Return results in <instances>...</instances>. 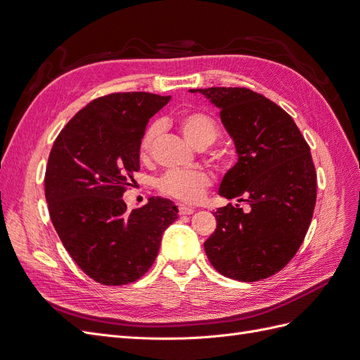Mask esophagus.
<instances>
[{
    "instance_id": "1",
    "label": "esophagus",
    "mask_w": 360,
    "mask_h": 360,
    "mask_svg": "<svg viewBox=\"0 0 360 360\" xmlns=\"http://www.w3.org/2000/svg\"><path fill=\"white\" fill-rule=\"evenodd\" d=\"M179 212H180V214H192L195 212V209H193V207H191V205L180 204L179 205Z\"/></svg>"
}]
</instances>
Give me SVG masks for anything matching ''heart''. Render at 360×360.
<instances>
[{
    "instance_id": "heart-1",
    "label": "heart",
    "mask_w": 360,
    "mask_h": 360,
    "mask_svg": "<svg viewBox=\"0 0 360 360\" xmlns=\"http://www.w3.org/2000/svg\"><path fill=\"white\" fill-rule=\"evenodd\" d=\"M179 126L189 143L198 148L212 146L219 135V129H217L214 120L209 114L200 111L184 112L179 118ZM158 132L159 124L153 123L144 130L143 136H141L138 151L139 158L143 160L148 159ZM212 174L205 169H174L165 172L159 179L158 189L165 197L184 202H197L204 197L205 191L212 186Z\"/></svg>"
}]
</instances>
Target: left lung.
I'll return each instance as SVG.
<instances>
[{
	"label": "left lung",
	"mask_w": 360,
	"mask_h": 360,
	"mask_svg": "<svg viewBox=\"0 0 360 360\" xmlns=\"http://www.w3.org/2000/svg\"><path fill=\"white\" fill-rule=\"evenodd\" d=\"M201 93L221 110L238 159L219 195L246 202L214 212L216 230L204 249L221 275L242 282L266 279L296 255L314 214L317 174L309 146L294 120L263 94L245 86H212Z\"/></svg>",
	"instance_id": "8db88e82"
}]
</instances>
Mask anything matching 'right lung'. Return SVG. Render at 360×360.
Instances as JSON below:
<instances>
[{
    "label": "right lung",
    "mask_w": 360,
    "mask_h": 360,
    "mask_svg": "<svg viewBox=\"0 0 360 360\" xmlns=\"http://www.w3.org/2000/svg\"><path fill=\"white\" fill-rule=\"evenodd\" d=\"M171 96L112 93L94 99L57 136L45 172L53 228L76 264L103 285L144 276L162 234L177 219L171 200L127 210L123 193L139 169V139Z\"/></svg>",
    "instance_id": "right-lung-1"
}]
</instances>
